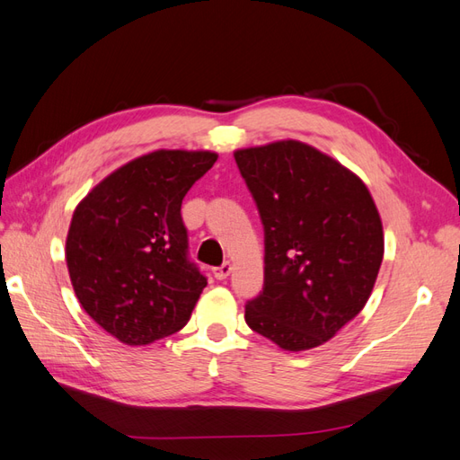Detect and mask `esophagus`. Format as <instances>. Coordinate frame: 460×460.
<instances>
[{"label": "esophagus", "mask_w": 460, "mask_h": 460, "mask_svg": "<svg viewBox=\"0 0 460 460\" xmlns=\"http://www.w3.org/2000/svg\"><path fill=\"white\" fill-rule=\"evenodd\" d=\"M230 272H232V262H230V261H226L225 264H220V267H217V269L213 270L217 280H225V278L230 276Z\"/></svg>", "instance_id": "34e87169"}]
</instances>
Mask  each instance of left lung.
<instances>
[{"label":"left lung","instance_id":"1","mask_svg":"<svg viewBox=\"0 0 460 460\" xmlns=\"http://www.w3.org/2000/svg\"><path fill=\"white\" fill-rule=\"evenodd\" d=\"M264 226V286L245 323L286 351L323 345L367 305L384 257L363 180L297 140L234 153Z\"/></svg>","mask_w":460,"mask_h":460}]
</instances>
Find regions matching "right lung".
Wrapping results in <instances>:
<instances>
[{
	"label": "right lung",
	"mask_w": 460,
	"mask_h": 460,
	"mask_svg": "<svg viewBox=\"0 0 460 460\" xmlns=\"http://www.w3.org/2000/svg\"><path fill=\"white\" fill-rule=\"evenodd\" d=\"M217 157L147 153L103 178L75 208L65 247L75 294L119 341L147 345L190 320L207 278L188 259L180 208Z\"/></svg>",
	"instance_id": "obj_1"
}]
</instances>
